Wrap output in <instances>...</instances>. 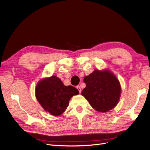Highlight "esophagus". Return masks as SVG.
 Masks as SVG:
<instances>
[{
	"instance_id": "obj_1",
	"label": "esophagus",
	"mask_w": 150,
	"mask_h": 150,
	"mask_svg": "<svg viewBox=\"0 0 150 150\" xmlns=\"http://www.w3.org/2000/svg\"><path fill=\"white\" fill-rule=\"evenodd\" d=\"M76 88L78 89V91H79V93H81V87L79 86H77V87H76Z\"/></svg>"
}]
</instances>
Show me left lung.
<instances>
[{"instance_id":"1","label":"left lung","mask_w":150,"mask_h":150,"mask_svg":"<svg viewBox=\"0 0 150 150\" xmlns=\"http://www.w3.org/2000/svg\"><path fill=\"white\" fill-rule=\"evenodd\" d=\"M86 86L81 94L96 111L105 112L116 106L121 94L119 81L112 72L94 70L84 77Z\"/></svg>"}]
</instances>
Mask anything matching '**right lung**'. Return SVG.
<instances>
[{"label":"right lung","instance_id":"obj_1","mask_svg":"<svg viewBox=\"0 0 150 150\" xmlns=\"http://www.w3.org/2000/svg\"><path fill=\"white\" fill-rule=\"evenodd\" d=\"M79 94L74 86H66L55 76L38 83L35 88V96L45 110L54 116H59L69 105L72 96Z\"/></svg>","mask_w":150,"mask_h":150}]
</instances>
